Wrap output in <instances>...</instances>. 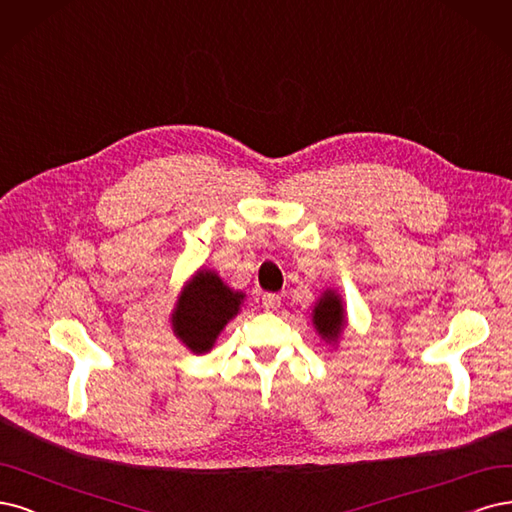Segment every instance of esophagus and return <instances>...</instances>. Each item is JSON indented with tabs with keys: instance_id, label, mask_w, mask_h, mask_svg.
Instances as JSON below:
<instances>
[{
	"instance_id": "1",
	"label": "esophagus",
	"mask_w": 512,
	"mask_h": 512,
	"mask_svg": "<svg viewBox=\"0 0 512 512\" xmlns=\"http://www.w3.org/2000/svg\"><path fill=\"white\" fill-rule=\"evenodd\" d=\"M261 304H263V308H266V310H276L280 306V295H276V293H263Z\"/></svg>"
}]
</instances>
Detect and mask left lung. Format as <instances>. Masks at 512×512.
<instances>
[{
    "mask_svg": "<svg viewBox=\"0 0 512 512\" xmlns=\"http://www.w3.org/2000/svg\"><path fill=\"white\" fill-rule=\"evenodd\" d=\"M312 325H315L317 334L327 344L336 346L346 327V308L342 302V295L336 289H325L321 298L312 308Z\"/></svg>",
    "mask_w": 512,
    "mask_h": 512,
    "instance_id": "left-lung-1",
    "label": "left lung"
}]
</instances>
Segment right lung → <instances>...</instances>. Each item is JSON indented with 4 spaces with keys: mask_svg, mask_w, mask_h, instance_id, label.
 Listing matches in <instances>:
<instances>
[{
    "mask_svg": "<svg viewBox=\"0 0 512 512\" xmlns=\"http://www.w3.org/2000/svg\"><path fill=\"white\" fill-rule=\"evenodd\" d=\"M246 295L234 291L208 268L197 270L178 293L170 315L172 332L195 355L212 351L225 325L232 321Z\"/></svg>",
    "mask_w": 512,
    "mask_h": 512,
    "instance_id": "right-lung-1",
    "label": "right lung"
}]
</instances>
